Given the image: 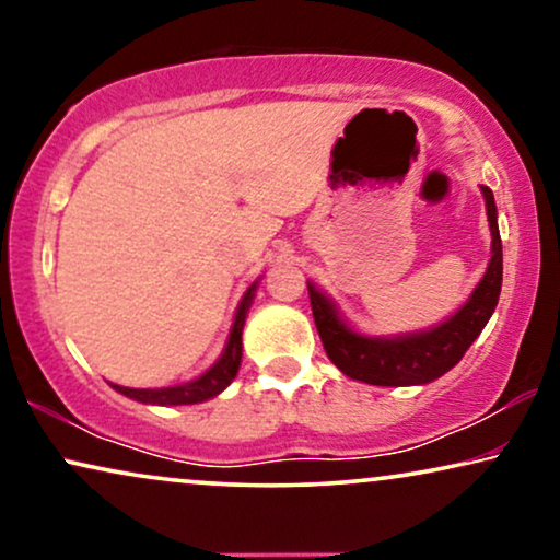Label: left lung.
Segmentation results:
<instances>
[{
    "label": "left lung",
    "mask_w": 560,
    "mask_h": 560,
    "mask_svg": "<svg viewBox=\"0 0 560 560\" xmlns=\"http://www.w3.org/2000/svg\"><path fill=\"white\" fill-rule=\"evenodd\" d=\"M481 196L492 232V257L466 303L439 326L395 336H366L341 316L339 305L324 290L308 282L313 320L320 341L328 359L347 377L380 387L428 385L462 362L466 349L492 318L502 290V240L497 226V203L487 186H481Z\"/></svg>",
    "instance_id": "8db88e82"
}]
</instances>
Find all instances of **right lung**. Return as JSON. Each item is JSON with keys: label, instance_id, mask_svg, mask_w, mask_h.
I'll return each mask as SVG.
<instances>
[{"label": "right lung", "instance_id": "right-lung-1", "mask_svg": "<svg viewBox=\"0 0 560 560\" xmlns=\"http://www.w3.org/2000/svg\"><path fill=\"white\" fill-rule=\"evenodd\" d=\"M259 280L252 282V285L247 288V293L242 295L240 305H236L232 331H229L226 347H224V351H221V357L203 374H198L196 380L180 382V385H173V387H142V389L140 387H121V385H114V382H109V385L117 389V393L129 397V400L144 402V405H196V402L211 400V397H217L219 393H224V389L232 385L236 372H240L242 328H244V320H247L249 305H252V301H255Z\"/></svg>", "mask_w": 560, "mask_h": 560}]
</instances>
